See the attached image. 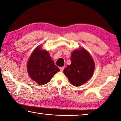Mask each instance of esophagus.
I'll return each instance as SVG.
<instances>
[{
	"instance_id": "34e87169",
	"label": "esophagus",
	"mask_w": 121,
	"mask_h": 121,
	"mask_svg": "<svg viewBox=\"0 0 121 121\" xmlns=\"http://www.w3.org/2000/svg\"><path fill=\"white\" fill-rule=\"evenodd\" d=\"M59 68H60V71H61V72H62V71L64 69V67H60Z\"/></svg>"
}]
</instances>
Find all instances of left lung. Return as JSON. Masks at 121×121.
I'll return each instance as SVG.
<instances>
[{
  "label": "left lung",
  "instance_id": "obj_1",
  "mask_svg": "<svg viewBox=\"0 0 121 121\" xmlns=\"http://www.w3.org/2000/svg\"><path fill=\"white\" fill-rule=\"evenodd\" d=\"M71 64L64 70V73L74 86L78 87L91 78L95 63L90 53L83 47L75 49L71 54Z\"/></svg>",
  "mask_w": 121,
  "mask_h": 121
}]
</instances>
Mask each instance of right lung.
Masks as SVG:
<instances>
[{
    "mask_svg": "<svg viewBox=\"0 0 121 121\" xmlns=\"http://www.w3.org/2000/svg\"><path fill=\"white\" fill-rule=\"evenodd\" d=\"M41 45L34 49L27 64L28 74L32 80L43 85L60 71L49 55L48 51L42 48Z\"/></svg>",
    "mask_w": 121,
    "mask_h": 121,
    "instance_id": "add662e5",
    "label": "right lung"
}]
</instances>
